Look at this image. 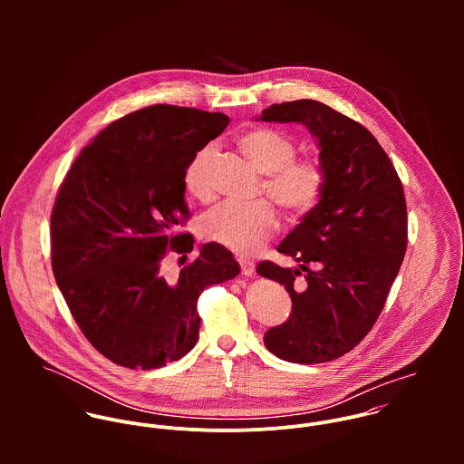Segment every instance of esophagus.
I'll return each instance as SVG.
<instances>
[{
	"label": "esophagus",
	"mask_w": 464,
	"mask_h": 464,
	"mask_svg": "<svg viewBox=\"0 0 464 464\" xmlns=\"http://www.w3.org/2000/svg\"><path fill=\"white\" fill-rule=\"evenodd\" d=\"M239 265H241V271L245 276H252L254 271H256V263L250 261V259H239Z\"/></svg>",
	"instance_id": "obj_1"
}]
</instances>
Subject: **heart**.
<instances>
[{
  "label": "heart",
  "instance_id": "1",
  "mask_svg": "<svg viewBox=\"0 0 464 464\" xmlns=\"http://www.w3.org/2000/svg\"><path fill=\"white\" fill-rule=\"evenodd\" d=\"M236 142L250 162L265 173L263 191L289 216H304L316 207L327 180L325 168L314 157L296 159V142L291 135L257 127L239 133ZM212 153L210 144L203 146L184 171V186L193 198H210L207 168ZM276 225V210L266 199L225 201L205 214L201 234L232 252L252 254L265 245Z\"/></svg>",
  "mask_w": 464,
  "mask_h": 464
}]
</instances>
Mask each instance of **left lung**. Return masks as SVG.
<instances>
[{
    "label": "left lung",
    "instance_id": "obj_1",
    "mask_svg": "<svg viewBox=\"0 0 464 464\" xmlns=\"http://www.w3.org/2000/svg\"><path fill=\"white\" fill-rule=\"evenodd\" d=\"M257 120L307 127L327 177L316 207L276 246L298 267L257 266L293 302L289 320L266 332V348L289 362H327L372 331L397 278L407 248L401 182L372 132L325 103H275Z\"/></svg>",
    "mask_w": 464,
    "mask_h": 464
}]
</instances>
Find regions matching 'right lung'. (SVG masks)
<instances>
[{
	"label": "right lung",
	"instance_id": "obj_1",
	"mask_svg": "<svg viewBox=\"0 0 464 464\" xmlns=\"http://www.w3.org/2000/svg\"><path fill=\"white\" fill-rule=\"evenodd\" d=\"M228 116L151 105L111 123L72 162L52 212V266L67 307L89 343L112 362L155 370L198 341L197 302L241 267L218 243L175 280L168 250L189 254L184 171L228 125Z\"/></svg>",
	"mask_w": 464,
	"mask_h": 464
}]
</instances>
